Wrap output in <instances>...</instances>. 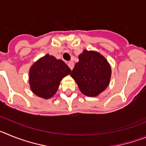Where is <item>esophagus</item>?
Segmentation results:
<instances>
[{
  "instance_id": "1",
  "label": "esophagus",
  "mask_w": 146,
  "mask_h": 146,
  "mask_svg": "<svg viewBox=\"0 0 146 146\" xmlns=\"http://www.w3.org/2000/svg\"><path fill=\"white\" fill-rule=\"evenodd\" d=\"M68 66H69V67L70 68L71 70H72V69H73V68H74V63L72 61L69 62V63H68Z\"/></svg>"
}]
</instances>
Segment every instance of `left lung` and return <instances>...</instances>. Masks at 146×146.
Segmentation results:
<instances>
[{"instance_id":"obj_1","label":"left lung","mask_w":146,"mask_h":146,"mask_svg":"<svg viewBox=\"0 0 146 146\" xmlns=\"http://www.w3.org/2000/svg\"><path fill=\"white\" fill-rule=\"evenodd\" d=\"M71 77L80 90L88 96H96L108 86L111 68L104 56L95 51L84 50L79 55Z\"/></svg>"}]
</instances>
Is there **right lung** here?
Returning <instances> with one entry per match:
<instances>
[{
    "label": "right lung",
    "instance_id": "1",
    "mask_svg": "<svg viewBox=\"0 0 146 146\" xmlns=\"http://www.w3.org/2000/svg\"><path fill=\"white\" fill-rule=\"evenodd\" d=\"M71 72L63 60L47 54L30 69L29 84L32 92L43 99H50L58 91L61 80Z\"/></svg>",
    "mask_w": 146,
    "mask_h": 146
}]
</instances>
